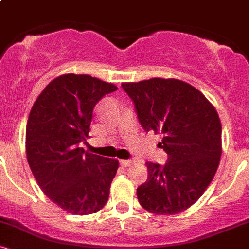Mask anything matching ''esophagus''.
I'll return each mask as SVG.
<instances>
[{
  "instance_id": "esophagus-1",
  "label": "esophagus",
  "mask_w": 249,
  "mask_h": 249,
  "mask_svg": "<svg viewBox=\"0 0 249 249\" xmlns=\"http://www.w3.org/2000/svg\"><path fill=\"white\" fill-rule=\"evenodd\" d=\"M133 164H134V160H132V159H123V160H121V165L124 167H128Z\"/></svg>"
}]
</instances>
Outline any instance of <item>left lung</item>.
<instances>
[{
	"label": "left lung",
	"instance_id": "1",
	"mask_svg": "<svg viewBox=\"0 0 249 249\" xmlns=\"http://www.w3.org/2000/svg\"><path fill=\"white\" fill-rule=\"evenodd\" d=\"M146 132L162 134L164 166L146 162L147 180L137 188L139 204L157 215L184 212L211 184L221 157V123L201 92L180 79L122 83Z\"/></svg>",
	"mask_w": 249,
	"mask_h": 249
}]
</instances>
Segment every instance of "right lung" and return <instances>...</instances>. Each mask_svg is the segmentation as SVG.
Returning <instances> with one entry per match:
<instances>
[{
	"label": "right lung",
	"mask_w": 249,
	"mask_h": 249,
	"mask_svg": "<svg viewBox=\"0 0 249 249\" xmlns=\"http://www.w3.org/2000/svg\"><path fill=\"white\" fill-rule=\"evenodd\" d=\"M112 83L67 73L53 79L31 107L25 151L34 177L51 201L76 215L104 207L119 162L78 147L90 132L99 99L117 90Z\"/></svg>",
	"instance_id": "right-lung-1"
}]
</instances>
